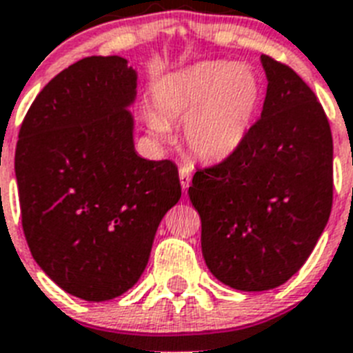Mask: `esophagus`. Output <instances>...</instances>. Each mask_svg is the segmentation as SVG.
<instances>
[{"label":"esophagus","mask_w":353,"mask_h":353,"mask_svg":"<svg viewBox=\"0 0 353 353\" xmlns=\"http://www.w3.org/2000/svg\"><path fill=\"white\" fill-rule=\"evenodd\" d=\"M179 181H181L183 190H186L192 183V170L188 167H181L179 168Z\"/></svg>","instance_id":"1"}]
</instances>
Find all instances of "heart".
Returning <instances> with one entry per match:
<instances>
[{"instance_id": "obj_1", "label": "heart", "mask_w": 353, "mask_h": 353, "mask_svg": "<svg viewBox=\"0 0 353 353\" xmlns=\"http://www.w3.org/2000/svg\"><path fill=\"white\" fill-rule=\"evenodd\" d=\"M261 99V81L248 65L196 63L168 74L154 88V108L145 110L148 130L168 137L167 119L185 121L188 147L205 159H223L248 136Z\"/></svg>"}]
</instances>
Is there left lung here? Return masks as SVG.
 Listing matches in <instances>:
<instances>
[{
  "label": "left lung",
  "instance_id": "8db88e82",
  "mask_svg": "<svg viewBox=\"0 0 353 353\" xmlns=\"http://www.w3.org/2000/svg\"><path fill=\"white\" fill-rule=\"evenodd\" d=\"M268 87L245 141L197 168L188 197L201 217L208 270L225 285L263 292L290 279L325 230L334 199V143L316 94L263 54Z\"/></svg>",
  "mask_w": 353,
  "mask_h": 353
}]
</instances>
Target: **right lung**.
I'll use <instances>...</instances> for the list:
<instances>
[{
	"instance_id": "obj_1",
	"label": "right lung",
	"mask_w": 353,
	"mask_h": 353,
	"mask_svg": "<svg viewBox=\"0 0 353 353\" xmlns=\"http://www.w3.org/2000/svg\"><path fill=\"white\" fill-rule=\"evenodd\" d=\"M136 81L125 57L79 59L37 94L16 145L30 254L57 286L94 303L136 285L157 226L181 197L170 159L136 154Z\"/></svg>"
}]
</instances>
